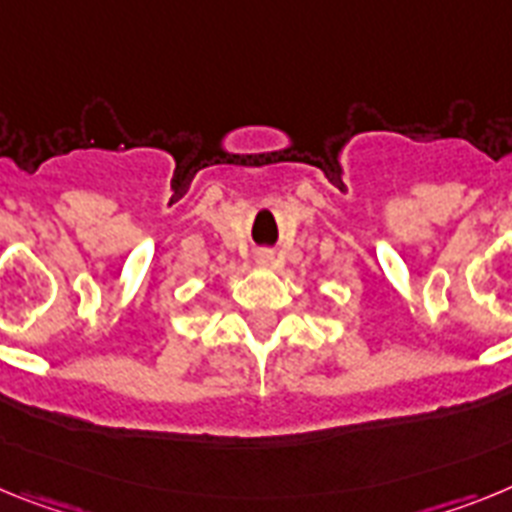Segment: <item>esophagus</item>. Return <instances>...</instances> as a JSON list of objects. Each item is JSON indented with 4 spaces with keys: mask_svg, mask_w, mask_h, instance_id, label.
<instances>
[{
    "mask_svg": "<svg viewBox=\"0 0 512 512\" xmlns=\"http://www.w3.org/2000/svg\"><path fill=\"white\" fill-rule=\"evenodd\" d=\"M257 262H260V265H273L275 255L273 252H260V255H257Z\"/></svg>",
    "mask_w": 512,
    "mask_h": 512,
    "instance_id": "34e87169",
    "label": "esophagus"
}]
</instances>
